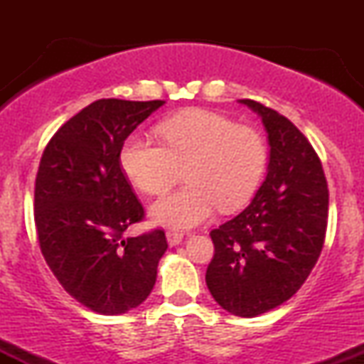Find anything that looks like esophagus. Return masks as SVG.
I'll use <instances>...</instances> for the list:
<instances>
[{
    "instance_id": "obj_1",
    "label": "esophagus",
    "mask_w": 364,
    "mask_h": 364,
    "mask_svg": "<svg viewBox=\"0 0 364 364\" xmlns=\"http://www.w3.org/2000/svg\"><path fill=\"white\" fill-rule=\"evenodd\" d=\"M166 237H168L169 246H176L183 241V232L179 231H168L166 232Z\"/></svg>"
}]
</instances>
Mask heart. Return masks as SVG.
<instances>
[{
  "label": "heart",
  "mask_w": 364,
  "mask_h": 364,
  "mask_svg": "<svg viewBox=\"0 0 364 364\" xmlns=\"http://www.w3.org/2000/svg\"><path fill=\"white\" fill-rule=\"evenodd\" d=\"M162 141L132 133L123 141L119 164L124 176L147 195H162L178 179L188 183L150 207L156 224L193 228L215 207L231 212L245 205L260 185L269 150L257 129L219 112L186 109L159 124Z\"/></svg>",
  "instance_id": "1"
}]
</instances>
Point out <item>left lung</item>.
<instances>
[{
	"instance_id": "1",
	"label": "left lung",
	"mask_w": 364,
	"mask_h": 364,
	"mask_svg": "<svg viewBox=\"0 0 364 364\" xmlns=\"http://www.w3.org/2000/svg\"><path fill=\"white\" fill-rule=\"evenodd\" d=\"M240 102L262 118L269 168L252 203L210 232L205 281L225 311L252 318L287 301L310 275L323 248L328 188L318 156L289 119L252 99Z\"/></svg>"
}]
</instances>
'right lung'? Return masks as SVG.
I'll use <instances>...</instances> for the list:
<instances>
[{
  "instance_id": "right-lung-1",
  "label": "right lung",
  "mask_w": 364,
  "mask_h": 364,
  "mask_svg": "<svg viewBox=\"0 0 364 364\" xmlns=\"http://www.w3.org/2000/svg\"><path fill=\"white\" fill-rule=\"evenodd\" d=\"M164 101L101 99L54 133L36 178V228L49 269L78 303L123 315L147 299L168 250L164 231L124 236L144 217L119 152Z\"/></svg>"
}]
</instances>
